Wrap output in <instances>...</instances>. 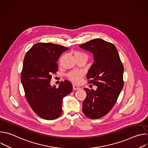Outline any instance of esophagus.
Returning <instances> with one entry per match:
<instances>
[{
	"mask_svg": "<svg viewBox=\"0 0 148 148\" xmlns=\"http://www.w3.org/2000/svg\"><path fill=\"white\" fill-rule=\"evenodd\" d=\"M79 89H80V87H79L77 86H75V85L73 86V90H79Z\"/></svg>",
	"mask_w": 148,
	"mask_h": 148,
	"instance_id": "34e87169",
	"label": "esophagus"
}]
</instances>
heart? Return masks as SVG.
I'll list each match as a JSON object with an SVG mask.
<instances>
[{"mask_svg": "<svg viewBox=\"0 0 148 148\" xmlns=\"http://www.w3.org/2000/svg\"><path fill=\"white\" fill-rule=\"evenodd\" d=\"M75 57H85L87 58V55L84 52L78 51L74 53ZM83 75V73L81 71L78 70H74L68 74V77L74 83H78Z\"/></svg>", "mask_w": 148, "mask_h": 148, "instance_id": "b5f03b06", "label": "heart"}]
</instances>
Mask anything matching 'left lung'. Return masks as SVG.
<instances>
[{
	"label": "left lung",
	"instance_id": "1",
	"mask_svg": "<svg viewBox=\"0 0 148 148\" xmlns=\"http://www.w3.org/2000/svg\"><path fill=\"white\" fill-rule=\"evenodd\" d=\"M79 47L93 54L87 78L97 86L96 90L84 88L82 112L91 119L99 118L111 111L123 88V66L116 48L108 41L95 38Z\"/></svg>",
	"mask_w": 148,
	"mask_h": 148
}]
</instances>
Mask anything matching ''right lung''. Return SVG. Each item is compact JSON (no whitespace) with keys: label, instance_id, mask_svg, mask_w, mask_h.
Returning a JSON list of instances; mask_svg holds the SVG:
<instances>
[{"label":"right lung","instance_id":"add662e5","mask_svg":"<svg viewBox=\"0 0 148 148\" xmlns=\"http://www.w3.org/2000/svg\"><path fill=\"white\" fill-rule=\"evenodd\" d=\"M69 49L50 43L34 45L26 53L21 74L27 102L40 117L53 120L62 113V101L73 90L71 83L66 79L57 88L51 86L52 74L58 70L57 61Z\"/></svg>","mask_w":148,"mask_h":148}]
</instances>
